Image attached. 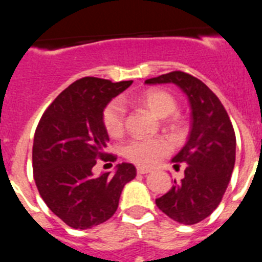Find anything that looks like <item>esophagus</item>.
<instances>
[{
  "instance_id": "34e87169",
  "label": "esophagus",
  "mask_w": 262,
  "mask_h": 262,
  "mask_svg": "<svg viewBox=\"0 0 262 262\" xmlns=\"http://www.w3.org/2000/svg\"><path fill=\"white\" fill-rule=\"evenodd\" d=\"M136 172H138V174H147V173H151V169H147V168H142V166H138V169H136Z\"/></svg>"
}]
</instances>
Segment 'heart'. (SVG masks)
Segmentation results:
<instances>
[{
  "label": "heart",
  "mask_w": 262,
  "mask_h": 262,
  "mask_svg": "<svg viewBox=\"0 0 262 262\" xmlns=\"http://www.w3.org/2000/svg\"><path fill=\"white\" fill-rule=\"evenodd\" d=\"M129 102L143 106L157 118H166L172 115L177 108V101L172 94L159 88H149L144 92L128 98ZM102 124L106 133L111 138H119L123 135L126 127V108L123 103L114 99L105 106L102 111ZM165 127L174 136L182 131V120L177 117L165 120ZM172 151V145L165 138L133 139L123 147V155L128 161L142 166L151 168L160 160L168 156Z\"/></svg>",
  "instance_id": "heart-1"
}]
</instances>
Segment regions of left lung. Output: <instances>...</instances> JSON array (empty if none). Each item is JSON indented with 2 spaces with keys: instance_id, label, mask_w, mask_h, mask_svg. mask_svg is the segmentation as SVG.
Segmentation results:
<instances>
[{
  "instance_id": "1",
  "label": "left lung",
  "mask_w": 262,
  "mask_h": 262,
  "mask_svg": "<svg viewBox=\"0 0 262 262\" xmlns=\"http://www.w3.org/2000/svg\"><path fill=\"white\" fill-rule=\"evenodd\" d=\"M180 86L191 107V129L186 144L173 157L176 166L185 165V177L156 205L164 214L182 224H195L211 215L222 202L232 176L236 136L230 117L206 84L181 71L145 80V84Z\"/></svg>"
}]
</instances>
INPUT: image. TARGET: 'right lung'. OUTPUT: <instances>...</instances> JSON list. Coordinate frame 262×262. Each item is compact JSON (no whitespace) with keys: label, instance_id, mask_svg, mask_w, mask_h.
Listing matches in <instances>:
<instances>
[{"label":"right lung","instance_id":"obj_1","mask_svg":"<svg viewBox=\"0 0 262 262\" xmlns=\"http://www.w3.org/2000/svg\"><path fill=\"white\" fill-rule=\"evenodd\" d=\"M133 81L111 82L97 77L75 81L55 98L39 120L32 145L36 187L53 214L67 226L86 230L117 211L124 185L134 180L133 164L96 177L97 159L117 160L106 154L108 135L102 124L105 106Z\"/></svg>","mask_w":262,"mask_h":262}]
</instances>
